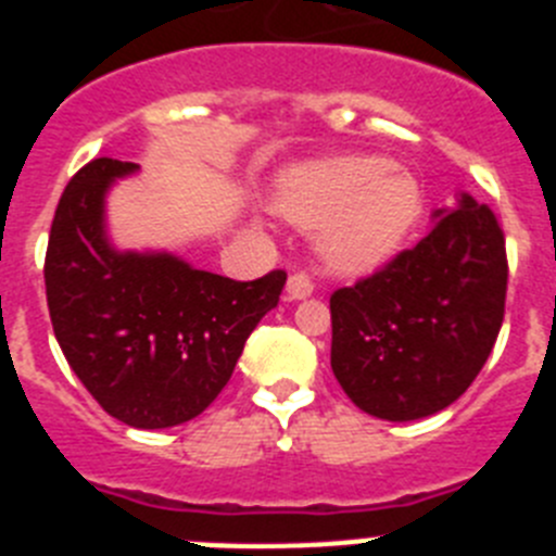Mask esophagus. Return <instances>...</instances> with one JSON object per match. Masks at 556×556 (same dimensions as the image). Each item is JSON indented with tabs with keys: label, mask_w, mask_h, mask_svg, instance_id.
<instances>
[{
	"label": "esophagus",
	"mask_w": 556,
	"mask_h": 556,
	"mask_svg": "<svg viewBox=\"0 0 556 556\" xmlns=\"http://www.w3.org/2000/svg\"><path fill=\"white\" fill-rule=\"evenodd\" d=\"M314 292V281L312 275L306 273H294L289 275V283H287V298L289 301H303L308 294Z\"/></svg>",
	"instance_id": "1"
}]
</instances>
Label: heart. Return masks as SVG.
Wrapping results in <instances>:
<instances>
[{"instance_id":"heart-1","label":"heart","mask_w":556,"mask_h":556,"mask_svg":"<svg viewBox=\"0 0 556 556\" xmlns=\"http://www.w3.org/2000/svg\"><path fill=\"white\" fill-rule=\"evenodd\" d=\"M424 208L412 175L387 159L351 155L289 172L278 211L303 228H323V253L339 273H370L401 250Z\"/></svg>"}]
</instances>
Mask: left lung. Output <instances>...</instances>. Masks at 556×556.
Listing matches in <instances>:
<instances>
[{
  "label": "left lung",
  "instance_id": "8db88e82",
  "mask_svg": "<svg viewBox=\"0 0 556 556\" xmlns=\"http://www.w3.org/2000/svg\"><path fill=\"white\" fill-rule=\"evenodd\" d=\"M412 250L331 294V367L362 412L392 424L445 409L473 384L504 323L507 248L462 194Z\"/></svg>",
  "mask_w": 556,
  "mask_h": 556
}]
</instances>
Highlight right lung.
Here are the masks:
<instances>
[{"mask_svg":"<svg viewBox=\"0 0 556 556\" xmlns=\"http://www.w3.org/2000/svg\"><path fill=\"white\" fill-rule=\"evenodd\" d=\"M136 169L94 159L68 180L43 283L58 345L97 404L132 429H169L223 392L253 328L278 306L287 273L233 281L178 255L113 248L105 194Z\"/></svg>","mask_w":556,"mask_h":556,"instance_id":"obj_1","label":"right lung"}]
</instances>
